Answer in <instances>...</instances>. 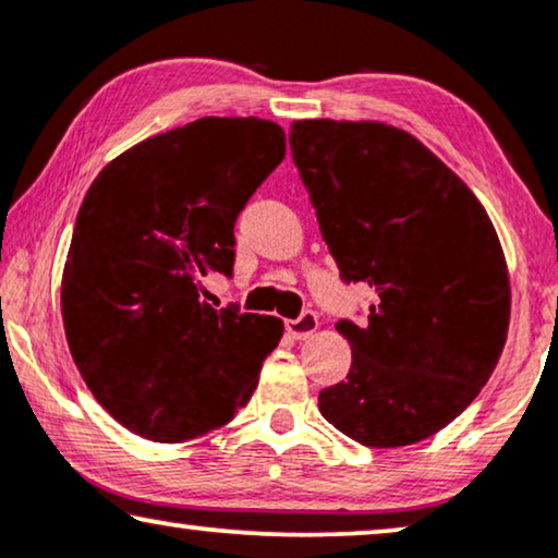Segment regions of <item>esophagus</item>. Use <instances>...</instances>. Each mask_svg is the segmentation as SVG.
Listing matches in <instances>:
<instances>
[{
    "label": "esophagus",
    "instance_id": "obj_1",
    "mask_svg": "<svg viewBox=\"0 0 558 558\" xmlns=\"http://www.w3.org/2000/svg\"><path fill=\"white\" fill-rule=\"evenodd\" d=\"M317 325H319V319H317L315 312L304 310L296 319H287V332L292 335L294 340H307L310 335L317 330Z\"/></svg>",
    "mask_w": 558,
    "mask_h": 558
}]
</instances>
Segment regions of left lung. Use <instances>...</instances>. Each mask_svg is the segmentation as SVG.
Returning a JSON list of instances; mask_svg holds the SVG:
<instances>
[{
  "label": "left lung",
  "instance_id": "left-lung-1",
  "mask_svg": "<svg viewBox=\"0 0 558 558\" xmlns=\"http://www.w3.org/2000/svg\"><path fill=\"white\" fill-rule=\"evenodd\" d=\"M289 147L340 279L376 292L368 325H335L353 363L319 391V414L365 447L432 437L477 399L506 345L498 233L472 190L401 129L304 119Z\"/></svg>",
  "mask_w": 558,
  "mask_h": 558
}]
</instances>
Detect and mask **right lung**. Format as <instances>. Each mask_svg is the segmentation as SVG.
<instances>
[{"label": "right lung", "mask_w": 558, "mask_h": 558, "mask_svg": "<svg viewBox=\"0 0 558 558\" xmlns=\"http://www.w3.org/2000/svg\"><path fill=\"white\" fill-rule=\"evenodd\" d=\"M287 142L266 119L205 117L98 172L75 218L60 307L96 401L129 432L185 441L231 422L284 323L201 300L231 277L233 226Z\"/></svg>", "instance_id": "right-lung-1"}]
</instances>
